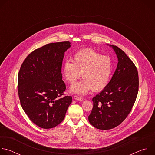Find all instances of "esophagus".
<instances>
[{"label": "esophagus", "instance_id": "1", "mask_svg": "<svg viewBox=\"0 0 155 155\" xmlns=\"http://www.w3.org/2000/svg\"><path fill=\"white\" fill-rule=\"evenodd\" d=\"M74 99L75 100H77V101H82L83 100V99L81 97H79V96H74Z\"/></svg>", "mask_w": 155, "mask_h": 155}]
</instances>
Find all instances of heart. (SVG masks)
<instances>
[{
	"mask_svg": "<svg viewBox=\"0 0 155 155\" xmlns=\"http://www.w3.org/2000/svg\"><path fill=\"white\" fill-rule=\"evenodd\" d=\"M113 69V61L110 56L85 48L74 54L73 61L64 62L62 75L66 81L74 84L82 73L83 78L71 86V92L84 95L91 90L99 92L105 89L111 79Z\"/></svg>",
	"mask_w": 155,
	"mask_h": 155,
	"instance_id": "heart-1",
	"label": "heart"
}]
</instances>
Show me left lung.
I'll return each mask as SVG.
<instances>
[{
	"instance_id": "1",
	"label": "left lung",
	"mask_w": 155,
	"mask_h": 155,
	"mask_svg": "<svg viewBox=\"0 0 155 155\" xmlns=\"http://www.w3.org/2000/svg\"><path fill=\"white\" fill-rule=\"evenodd\" d=\"M117 69L107 86L93 98V107L88 117L97 129L107 130L120 125L130 112L139 91V75L135 64L115 45Z\"/></svg>"
}]
</instances>
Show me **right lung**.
Returning a JSON list of instances; mask_svg holds the SVG:
<instances>
[{
	"mask_svg": "<svg viewBox=\"0 0 155 155\" xmlns=\"http://www.w3.org/2000/svg\"><path fill=\"white\" fill-rule=\"evenodd\" d=\"M71 46L68 41L47 44L31 53L20 68V103L40 127L50 129L60 124L72 102V96H64L66 86L61 74L64 53Z\"/></svg>",
	"mask_w": 155,
	"mask_h": 155,
	"instance_id": "1",
	"label": "right lung"
}]
</instances>
